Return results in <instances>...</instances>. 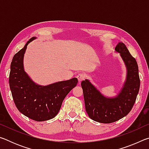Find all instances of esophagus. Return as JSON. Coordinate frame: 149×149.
<instances>
[{
	"mask_svg": "<svg viewBox=\"0 0 149 149\" xmlns=\"http://www.w3.org/2000/svg\"><path fill=\"white\" fill-rule=\"evenodd\" d=\"M77 78L78 81H79V82H81V81H83L85 79V75L84 74H82V73H80V74H77Z\"/></svg>",
	"mask_w": 149,
	"mask_h": 149,
	"instance_id": "34e87169",
	"label": "esophagus"
}]
</instances>
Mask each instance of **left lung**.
<instances>
[{
  "label": "left lung",
  "mask_w": 149,
  "mask_h": 149,
  "mask_svg": "<svg viewBox=\"0 0 149 149\" xmlns=\"http://www.w3.org/2000/svg\"><path fill=\"white\" fill-rule=\"evenodd\" d=\"M115 50L120 54L127 68L125 81L116 97H105L89 80L81 81L85 110L89 118L97 122L112 123L127 116L132 109L139 91L140 79L136 60L122 42L116 45Z\"/></svg>",
  "instance_id": "obj_1"
}]
</instances>
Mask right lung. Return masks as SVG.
Wrapping results in <instances>:
<instances>
[{
	"label": "right lung",
	"instance_id": "right-lung-1",
	"mask_svg": "<svg viewBox=\"0 0 149 149\" xmlns=\"http://www.w3.org/2000/svg\"><path fill=\"white\" fill-rule=\"evenodd\" d=\"M36 39L32 37L14 55L10 65L9 85L16 107L31 120L42 122L52 119L58 113L63 100L78 82L76 77L46 86L35 84L25 72L24 56L27 46Z\"/></svg>",
	"mask_w": 149,
	"mask_h": 149
}]
</instances>
